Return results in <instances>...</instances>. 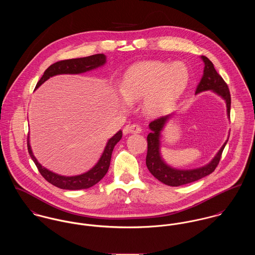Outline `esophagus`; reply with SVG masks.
Returning <instances> with one entry per match:
<instances>
[{"label": "esophagus", "instance_id": "esophagus-1", "mask_svg": "<svg viewBox=\"0 0 255 255\" xmlns=\"http://www.w3.org/2000/svg\"><path fill=\"white\" fill-rule=\"evenodd\" d=\"M125 129H126L127 132H129V133H140L141 132L140 126L135 125V124L130 125V126H127Z\"/></svg>", "mask_w": 255, "mask_h": 255}]
</instances>
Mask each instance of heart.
Segmentation results:
<instances>
[{
    "label": "heart",
    "instance_id": "b5f03b06",
    "mask_svg": "<svg viewBox=\"0 0 255 255\" xmlns=\"http://www.w3.org/2000/svg\"><path fill=\"white\" fill-rule=\"evenodd\" d=\"M189 70L185 64L148 61L130 67L124 74L121 90L123 103L143 98V109L158 116L169 109L185 89Z\"/></svg>",
    "mask_w": 255,
    "mask_h": 255
}]
</instances>
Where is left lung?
<instances>
[{"instance_id":"8db88e82","label":"left lung","mask_w":255,"mask_h":255,"mask_svg":"<svg viewBox=\"0 0 255 255\" xmlns=\"http://www.w3.org/2000/svg\"><path fill=\"white\" fill-rule=\"evenodd\" d=\"M201 60L204 63L203 75L198 83L195 94H198L203 91L211 90L216 93L221 98L224 99L227 106V115L230 118L231 112V94L227 83L224 81L222 76L219 74L213 63L205 56H201ZM175 113L163 116L159 119L152 121L149 124V128L151 129L150 133L147 135V155H146V166L149 172L161 182L170 185V186H179L186 184L189 182L198 181L211 173L214 172L218 166L219 161L222 156V152L228 142V139L223 146L220 148L215 157L205 166L191 169V170H179L169 166L162 158L160 152V137L161 131L163 130L165 125L169 122L170 119L174 117Z\"/></svg>"}]
</instances>
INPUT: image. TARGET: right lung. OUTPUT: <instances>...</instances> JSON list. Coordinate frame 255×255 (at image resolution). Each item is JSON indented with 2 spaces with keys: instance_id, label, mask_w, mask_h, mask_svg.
I'll return each instance as SVG.
<instances>
[{
  "instance_id": "obj_1",
  "label": "right lung",
  "mask_w": 255,
  "mask_h": 255,
  "mask_svg": "<svg viewBox=\"0 0 255 255\" xmlns=\"http://www.w3.org/2000/svg\"><path fill=\"white\" fill-rule=\"evenodd\" d=\"M106 64V56L104 54H96L89 57L78 58V59H71L57 62L51 65L42 75L40 80L37 82L36 87L38 88L41 84H43L47 79L54 75L58 74H78V73H86L97 68H100ZM123 136L122 130H119L114 136H112L108 140L105 149L96 163L94 167H92L89 171L77 175V176H61L58 175L46 168H44L38 161L33 152L31 150V146L29 143V135L27 137V147L28 152L36 165L38 171L42 175V177L47 182L52 183L53 185L62 188V189H69V190H77V189H85L95 185L97 182H100L104 176L107 174L109 170L110 162L112 157V152L115 145L121 140Z\"/></svg>"
}]
</instances>
